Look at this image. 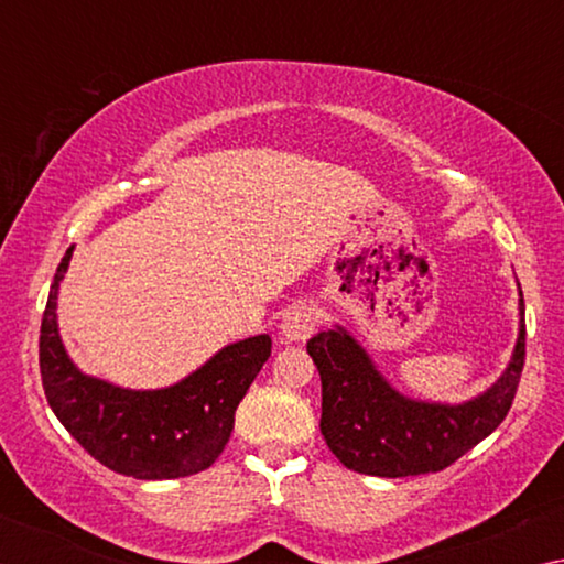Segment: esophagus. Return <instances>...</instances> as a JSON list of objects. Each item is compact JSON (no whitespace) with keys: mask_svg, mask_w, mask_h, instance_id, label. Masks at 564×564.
Segmentation results:
<instances>
[{"mask_svg":"<svg viewBox=\"0 0 564 564\" xmlns=\"http://www.w3.org/2000/svg\"><path fill=\"white\" fill-rule=\"evenodd\" d=\"M316 326H318V311L313 308V305L301 303V305H293V308H289V313H285L281 323V333L285 340L301 343L313 336Z\"/></svg>","mask_w":564,"mask_h":564,"instance_id":"1","label":"esophagus"}]
</instances>
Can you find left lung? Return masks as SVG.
I'll list each match as a JSON object with an SVG mask.
<instances>
[{
    "instance_id": "left-lung-1",
    "label": "left lung",
    "mask_w": 564,
    "mask_h": 564,
    "mask_svg": "<svg viewBox=\"0 0 564 564\" xmlns=\"http://www.w3.org/2000/svg\"><path fill=\"white\" fill-rule=\"evenodd\" d=\"M305 348L321 373V433L348 470L376 477L437 473L508 415L524 366V299L520 291V336L508 370L488 393L463 405L400 395L343 328L318 333Z\"/></svg>"
}]
</instances>
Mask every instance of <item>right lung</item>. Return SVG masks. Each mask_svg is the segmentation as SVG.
Returning <instances> with one entry per match:
<instances>
[{
	"label": "right lung",
	"mask_w": 564,
	"mask_h": 564,
	"mask_svg": "<svg viewBox=\"0 0 564 564\" xmlns=\"http://www.w3.org/2000/svg\"><path fill=\"white\" fill-rule=\"evenodd\" d=\"M64 253L46 301L40 370L46 403L94 460L137 480H174L212 467L234 431V415L271 356V338L226 346L181 383L127 390L76 370L56 330V291L69 265Z\"/></svg>",
	"instance_id": "1"
}]
</instances>
